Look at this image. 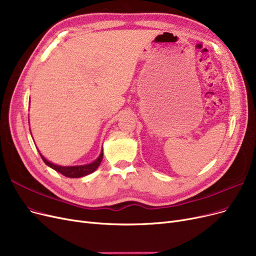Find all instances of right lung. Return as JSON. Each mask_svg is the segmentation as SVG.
<instances>
[{"instance_id":"obj_1","label":"right lung","mask_w":256,"mask_h":256,"mask_svg":"<svg viewBox=\"0 0 256 256\" xmlns=\"http://www.w3.org/2000/svg\"><path fill=\"white\" fill-rule=\"evenodd\" d=\"M40 154L42 161L45 162L46 165H48L49 168H51L52 170H56L58 172L64 174V176L82 178V176H88V174L94 172L98 168V166L100 165V163L102 161V158H104V150H102L100 154L98 156V158L96 160H94L93 162L88 163V164L74 165V166H62V165L54 164V163L48 161L45 157H42V154L40 152Z\"/></svg>"}]
</instances>
